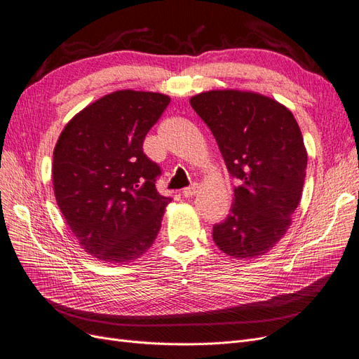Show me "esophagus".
<instances>
[{"instance_id": "1", "label": "esophagus", "mask_w": 359, "mask_h": 359, "mask_svg": "<svg viewBox=\"0 0 359 359\" xmlns=\"http://www.w3.org/2000/svg\"><path fill=\"white\" fill-rule=\"evenodd\" d=\"M197 189H198V185H196V183H194V185H191V187L183 189V197H187V198L194 197V196H196V194H197Z\"/></svg>"}]
</instances>
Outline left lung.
Instances as JSON below:
<instances>
[{"label":"left lung","instance_id":"left-lung-1","mask_svg":"<svg viewBox=\"0 0 359 359\" xmlns=\"http://www.w3.org/2000/svg\"><path fill=\"white\" fill-rule=\"evenodd\" d=\"M189 104L238 180L227 218L213 225L215 243L236 259L268 252L290 227L302 196L306 150L298 123L280 102L252 91H204Z\"/></svg>","mask_w":359,"mask_h":359}]
</instances>
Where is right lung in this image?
<instances>
[{"instance_id": "obj_1", "label": "right lung", "mask_w": 359, "mask_h": 359, "mask_svg": "<svg viewBox=\"0 0 359 359\" xmlns=\"http://www.w3.org/2000/svg\"><path fill=\"white\" fill-rule=\"evenodd\" d=\"M170 97L118 90L72 118L54 149L58 208L86 252L109 263L140 259L155 242L170 197L161 168L142 151Z\"/></svg>"}]
</instances>
